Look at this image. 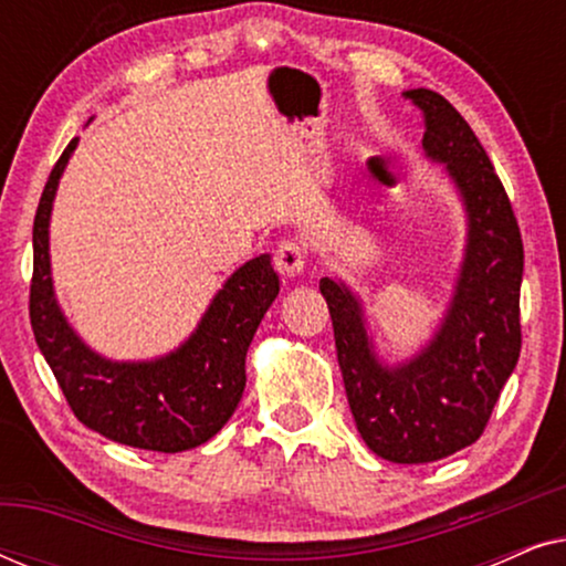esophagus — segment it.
<instances>
[{"label": "esophagus", "instance_id": "1", "mask_svg": "<svg viewBox=\"0 0 566 566\" xmlns=\"http://www.w3.org/2000/svg\"><path fill=\"white\" fill-rule=\"evenodd\" d=\"M275 270L283 277H298L306 268V250L298 242H281L275 250Z\"/></svg>", "mask_w": 566, "mask_h": 566}]
</instances>
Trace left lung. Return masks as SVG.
I'll return each mask as SVG.
<instances>
[{
  "label": "left lung",
  "mask_w": 566,
  "mask_h": 566,
  "mask_svg": "<svg viewBox=\"0 0 566 566\" xmlns=\"http://www.w3.org/2000/svg\"><path fill=\"white\" fill-rule=\"evenodd\" d=\"M405 97L424 113L422 149L446 165L467 211V250L443 322L420 353L378 360L360 298L322 277L337 363L360 438L394 463H430L476 443L521 355L523 239L484 146L432 90Z\"/></svg>",
  "instance_id": "obj_1"
}]
</instances>
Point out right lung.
Segmentation results:
<instances>
[{
    "mask_svg": "<svg viewBox=\"0 0 566 566\" xmlns=\"http://www.w3.org/2000/svg\"><path fill=\"white\" fill-rule=\"evenodd\" d=\"M76 142H69L51 169L35 211L30 283L35 343L76 420L90 430L144 451H190L211 440L234 415L247 384V350L281 281L270 254H260L231 273L177 350L154 360L103 358L69 327L51 281V208Z\"/></svg>",
    "mask_w": 566,
    "mask_h": 566,
    "instance_id": "obj_1",
    "label": "right lung"
}]
</instances>
